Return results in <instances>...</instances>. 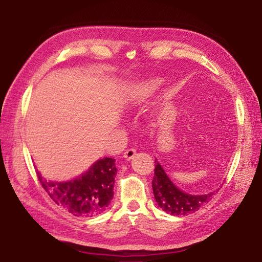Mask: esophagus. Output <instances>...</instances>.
<instances>
[{
  "instance_id": "34e87169",
  "label": "esophagus",
  "mask_w": 262,
  "mask_h": 262,
  "mask_svg": "<svg viewBox=\"0 0 262 262\" xmlns=\"http://www.w3.org/2000/svg\"><path fill=\"white\" fill-rule=\"evenodd\" d=\"M136 155H137L136 149H127V150L123 153V158L125 159L126 161H130L131 159L135 158Z\"/></svg>"
}]
</instances>
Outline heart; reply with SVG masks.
Masks as SVG:
<instances>
[{"label":"heart","mask_w":262,"mask_h":262,"mask_svg":"<svg viewBox=\"0 0 262 262\" xmlns=\"http://www.w3.org/2000/svg\"><path fill=\"white\" fill-rule=\"evenodd\" d=\"M162 84V81L160 79H151L143 82L141 86H140L139 91L137 92V99L138 100H144L146 98L151 97L155 93L160 85Z\"/></svg>","instance_id":"b5f03b06"}]
</instances>
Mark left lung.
I'll use <instances>...</instances> for the list:
<instances>
[{
    "mask_svg": "<svg viewBox=\"0 0 262 262\" xmlns=\"http://www.w3.org/2000/svg\"><path fill=\"white\" fill-rule=\"evenodd\" d=\"M155 163V177L152 180L153 194H155L158 206L169 214L183 215L198 211L202 206L211 200L214 193L221 188L203 194L187 193L170 180V178L165 173L162 165L157 159Z\"/></svg>",
    "mask_w": 262,
    "mask_h": 262,
    "instance_id": "1",
    "label": "left lung"
}]
</instances>
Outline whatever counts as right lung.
Listing matches in <instances>:
<instances>
[{"label": "right lung", "mask_w": 262, "mask_h": 262, "mask_svg": "<svg viewBox=\"0 0 262 262\" xmlns=\"http://www.w3.org/2000/svg\"><path fill=\"white\" fill-rule=\"evenodd\" d=\"M116 160L99 159L88 171L69 181H48L39 171L37 178L57 206L75 216H92L105 211L113 198Z\"/></svg>", "instance_id": "obj_1"}]
</instances>
